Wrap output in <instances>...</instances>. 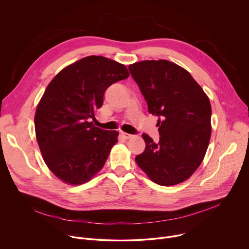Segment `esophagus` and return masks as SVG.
Wrapping results in <instances>:
<instances>
[{"mask_svg": "<svg viewBox=\"0 0 249 249\" xmlns=\"http://www.w3.org/2000/svg\"><path fill=\"white\" fill-rule=\"evenodd\" d=\"M120 134H121V136H122L124 139H130V138L133 137V135L128 134V133H125V132H121Z\"/></svg>", "mask_w": 249, "mask_h": 249, "instance_id": "34e87169", "label": "esophagus"}]
</instances>
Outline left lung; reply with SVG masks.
I'll list each match as a JSON object with an SVG mask.
<instances>
[{
    "label": "left lung",
    "mask_w": 249,
    "mask_h": 249,
    "mask_svg": "<svg viewBox=\"0 0 249 249\" xmlns=\"http://www.w3.org/2000/svg\"><path fill=\"white\" fill-rule=\"evenodd\" d=\"M149 112L159 117V143L143 134L146 148L135 158L150 179L162 186L183 182L201 164L211 138L208 96L189 72L167 60L129 65Z\"/></svg>",
    "instance_id": "8db88e82"
}]
</instances>
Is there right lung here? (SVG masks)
Returning a JSON list of instances; mask_svg holds the SVG:
<instances>
[{
	"mask_svg": "<svg viewBox=\"0 0 249 249\" xmlns=\"http://www.w3.org/2000/svg\"><path fill=\"white\" fill-rule=\"evenodd\" d=\"M128 77L124 65L89 56L63 69L46 88L35 112V134L45 163L65 183H86L103 167L119 133L89 121L105 90Z\"/></svg>",
	"mask_w": 249,
	"mask_h": 249,
	"instance_id": "add662e5",
	"label": "right lung"
}]
</instances>
